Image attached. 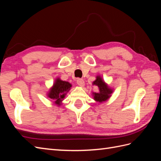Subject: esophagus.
<instances>
[{
  "label": "esophagus",
  "instance_id": "1",
  "mask_svg": "<svg viewBox=\"0 0 161 161\" xmlns=\"http://www.w3.org/2000/svg\"><path fill=\"white\" fill-rule=\"evenodd\" d=\"M76 82L80 86H83L85 85V81L83 79H78L76 80Z\"/></svg>",
  "mask_w": 161,
  "mask_h": 161
}]
</instances>
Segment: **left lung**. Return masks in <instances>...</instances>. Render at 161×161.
Returning <instances> with one entry per match:
<instances>
[{
    "label": "left lung",
    "mask_w": 161,
    "mask_h": 161,
    "mask_svg": "<svg viewBox=\"0 0 161 161\" xmlns=\"http://www.w3.org/2000/svg\"><path fill=\"white\" fill-rule=\"evenodd\" d=\"M92 85L99 88L98 92H92V95L94 97L93 99L97 102L102 103L107 101L113 92V89L109 88L100 76H97L96 80L92 82Z\"/></svg>",
    "instance_id": "obj_1"
}]
</instances>
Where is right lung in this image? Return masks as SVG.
<instances>
[{
  "instance_id": "obj_1",
  "label": "right lung",
  "mask_w": 161,
  "mask_h": 161,
  "mask_svg": "<svg viewBox=\"0 0 161 161\" xmlns=\"http://www.w3.org/2000/svg\"><path fill=\"white\" fill-rule=\"evenodd\" d=\"M72 87V85L67 81L60 80L59 78L56 79L52 88L47 93V97L54 101V103L60 106L64 100L66 93Z\"/></svg>"
}]
</instances>
